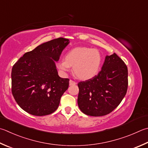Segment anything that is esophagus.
<instances>
[{
	"label": "esophagus",
	"mask_w": 148,
	"mask_h": 148,
	"mask_svg": "<svg viewBox=\"0 0 148 148\" xmlns=\"http://www.w3.org/2000/svg\"><path fill=\"white\" fill-rule=\"evenodd\" d=\"M77 84V82H75V81H73V80H69V86H72V85H75Z\"/></svg>",
	"instance_id": "esophagus-1"
}]
</instances>
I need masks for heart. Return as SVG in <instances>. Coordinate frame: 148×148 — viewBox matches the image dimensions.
Segmentation results:
<instances>
[{"label":"heart","mask_w":148,"mask_h":148,"mask_svg":"<svg viewBox=\"0 0 148 148\" xmlns=\"http://www.w3.org/2000/svg\"><path fill=\"white\" fill-rule=\"evenodd\" d=\"M102 62V56L97 49L86 47H78L69 50L65 55V60H61L57 66L63 73L73 71L79 79L88 80L98 73Z\"/></svg>","instance_id":"1"}]
</instances>
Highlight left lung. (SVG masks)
<instances>
[{"label":"left lung","mask_w":148,"mask_h":148,"mask_svg":"<svg viewBox=\"0 0 148 148\" xmlns=\"http://www.w3.org/2000/svg\"><path fill=\"white\" fill-rule=\"evenodd\" d=\"M127 68L117 55L105 58L97 75L78 83V106L82 113L93 116H104L118 106L126 94Z\"/></svg>","instance_id":"1"}]
</instances>
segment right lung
I'll return each instance as SVG.
<instances>
[{
    "label": "right lung",
    "instance_id": "add662e5",
    "mask_svg": "<svg viewBox=\"0 0 148 148\" xmlns=\"http://www.w3.org/2000/svg\"><path fill=\"white\" fill-rule=\"evenodd\" d=\"M69 43V39L62 37L46 42L26 53L13 65L12 94L27 113L44 116L58 108L69 79L58 76L55 61Z\"/></svg>",
    "mask_w": 148,
    "mask_h": 148
}]
</instances>
